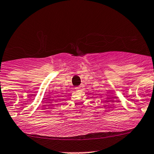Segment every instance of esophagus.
Listing matches in <instances>:
<instances>
[{"label": "esophagus", "instance_id": "obj_1", "mask_svg": "<svg viewBox=\"0 0 154 154\" xmlns=\"http://www.w3.org/2000/svg\"><path fill=\"white\" fill-rule=\"evenodd\" d=\"M76 89H77V90H82V89H83V87H82V86H78V87H76Z\"/></svg>", "mask_w": 154, "mask_h": 154}]
</instances>
